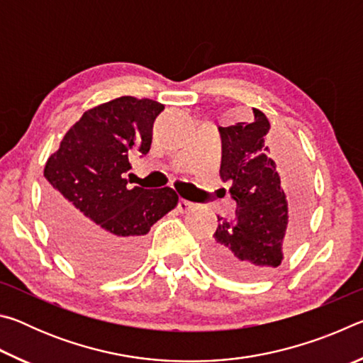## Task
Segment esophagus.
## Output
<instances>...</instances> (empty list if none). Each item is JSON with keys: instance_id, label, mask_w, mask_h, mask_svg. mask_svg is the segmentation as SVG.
<instances>
[{"instance_id": "1", "label": "esophagus", "mask_w": 363, "mask_h": 363, "mask_svg": "<svg viewBox=\"0 0 363 363\" xmlns=\"http://www.w3.org/2000/svg\"><path fill=\"white\" fill-rule=\"evenodd\" d=\"M195 203H192V201L189 200H179V203H177V210H179L181 213H190L195 210Z\"/></svg>"}]
</instances>
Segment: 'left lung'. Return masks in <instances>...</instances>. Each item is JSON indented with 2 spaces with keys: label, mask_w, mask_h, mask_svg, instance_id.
Segmentation results:
<instances>
[{
  "label": "left lung",
  "mask_w": 363,
  "mask_h": 363,
  "mask_svg": "<svg viewBox=\"0 0 363 363\" xmlns=\"http://www.w3.org/2000/svg\"><path fill=\"white\" fill-rule=\"evenodd\" d=\"M253 123L219 128L223 139L220 179L232 184L235 219L218 218L206 247V261L225 277L259 280L277 269L291 250L304 218L307 196L301 184L285 194L277 164L270 158L267 116L253 108Z\"/></svg>",
  "instance_id": "left-lung-1"
}]
</instances>
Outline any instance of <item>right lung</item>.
I'll list each match as a JSON object with an SVG mask.
<instances>
[{
	"label": "right lung",
	"mask_w": 363,
	"mask_h": 363,
	"mask_svg": "<svg viewBox=\"0 0 363 363\" xmlns=\"http://www.w3.org/2000/svg\"><path fill=\"white\" fill-rule=\"evenodd\" d=\"M163 104L121 96L86 110L45 167L46 216L64 253L91 275L136 267L145 235L179 196L128 186L131 153L147 155Z\"/></svg>",
	"instance_id": "obj_1"
}]
</instances>
